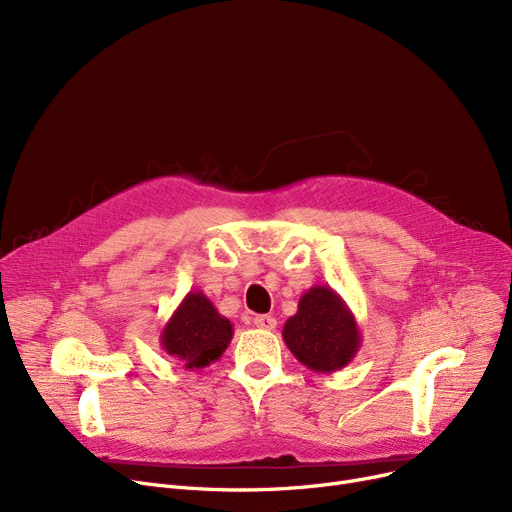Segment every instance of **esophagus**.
<instances>
[{"instance_id":"34e87169","label":"esophagus","mask_w":512,"mask_h":512,"mask_svg":"<svg viewBox=\"0 0 512 512\" xmlns=\"http://www.w3.org/2000/svg\"><path fill=\"white\" fill-rule=\"evenodd\" d=\"M253 324H255V328H259V330H276V326H278V321H276V317H272V315H257L255 319H253Z\"/></svg>"}]
</instances>
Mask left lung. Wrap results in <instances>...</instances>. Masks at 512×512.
<instances>
[{"label":"left lung","instance_id":"left-lung-1","mask_svg":"<svg viewBox=\"0 0 512 512\" xmlns=\"http://www.w3.org/2000/svg\"><path fill=\"white\" fill-rule=\"evenodd\" d=\"M282 338L288 351L315 373H334L351 363L363 342L353 311L330 286H311L299 309L286 319Z\"/></svg>","mask_w":512,"mask_h":512}]
</instances>
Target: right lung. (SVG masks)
Masks as SVG:
<instances>
[{
	"instance_id": "right-lung-1",
	"label": "right lung",
	"mask_w": 512,
	"mask_h": 512,
	"mask_svg": "<svg viewBox=\"0 0 512 512\" xmlns=\"http://www.w3.org/2000/svg\"><path fill=\"white\" fill-rule=\"evenodd\" d=\"M234 336L224 317L201 290H191L180 301L159 334V344L186 369H203L218 361Z\"/></svg>"
}]
</instances>
